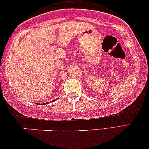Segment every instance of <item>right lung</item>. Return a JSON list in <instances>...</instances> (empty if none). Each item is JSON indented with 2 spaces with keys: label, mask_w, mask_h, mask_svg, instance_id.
Returning a JSON list of instances; mask_svg holds the SVG:
<instances>
[{
  "label": "right lung",
  "mask_w": 149,
  "mask_h": 149,
  "mask_svg": "<svg viewBox=\"0 0 149 149\" xmlns=\"http://www.w3.org/2000/svg\"><path fill=\"white\" fill-rule=\"evenodd\" d=\"M55 101V100H52V102H54ZM48 104V102H46V103H44V104Z\"/></svg>",
  "instance_id": "right-lung-1"
}]
</instances>
